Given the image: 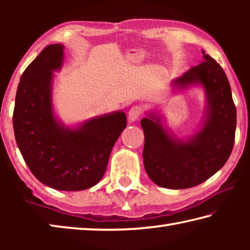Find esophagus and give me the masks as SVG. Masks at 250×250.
<instances>
[{"label": "esophagus", "instance_id": "obj_1", "mask_svg": "<svg viewBox=\"0 0 250 250\" xmlns=\"http://www.w3.org/2000/svg\"><path fill=\"white\" fill-rule=\"evenodd\" d=\"M142 113H143V108L141 107V105H133V107L129 110L128 120L130 122L138 120L139 117H140Z\"/></svg>", "mask_w": 250, "mask_h": 250}]
</instances>
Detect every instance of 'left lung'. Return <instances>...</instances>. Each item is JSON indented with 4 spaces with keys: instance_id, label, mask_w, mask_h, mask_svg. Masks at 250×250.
<instances>
[{
    "instance_id": "obj_1",
    "label": "left lung",
    "mask_w": 250,
    "mask_h": 250,
    "mask_svg": "<svg viewBox=\"0 0 250 250\" xmlns=\"http://www.w3.org/2000/svg\"><path fill=\"white\" fill-rule=\"evenodd\" d=\"M203 52V50H202ZM200 65L172 82L174 88L201 84L206 96L205 118L201 129L180 140L149 113L141 120L145 132L143 163L146 174L161 188H188L205 182L224 167L235 142L236 107L225 71L203 52Z\"/></svg>"
}]
</instances>
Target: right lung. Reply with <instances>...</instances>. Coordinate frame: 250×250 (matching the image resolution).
Returning a JSON list of instances; mask_svg holds the SVG:
<instances>
[{
    "label": "right lung",
    "instance_id": "right-lung-1",
    "mask_svg": "<svg viewBox=\"0 0 250 250\" xmlns=\"http://www.w3.org/2000/svg\"><path fill=\"white\" fill-rule=\"evenodd\" d=\"M64 46H46L21 77L15 97V140L29 170L58 191H83L107 170L113 146L126 126L124 111L92 118L76 128L53 111V71L62 68Z\"/></svg>",
    "mask_w": 250,
    "mask_h": 250
}]
</instances>
